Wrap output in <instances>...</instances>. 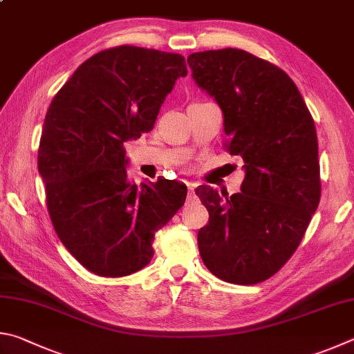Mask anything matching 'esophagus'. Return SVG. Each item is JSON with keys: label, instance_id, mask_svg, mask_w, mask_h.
<instances>
[{"label": "esophagus", "instance_id": "34e87169", "mask_svg": "<svg viewBox=\"0 0 354 354\" xmlns=\"http://www.w3.org/2000/svg\"><path fill=\"white\" fill-rule=\"evenodd\" d=\"M187 187H188V191H189V194H194V189H196V187H197V185H196L194 182H187Z\"/></svg>", "mask_w": 354, "mask_h": 354}]
</instances>
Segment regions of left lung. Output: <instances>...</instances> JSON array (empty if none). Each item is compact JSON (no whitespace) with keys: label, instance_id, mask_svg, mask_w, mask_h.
I'll use <instances>...</instances> for the list:
<instances>
[{"label":"left lung","instance_id":"left-lung-1","mask_svg":"<svg viewBox=\"0 0 354 354\" xmlns=\"http://www.w3.org/2000/svg\"><path fill=\"white\" fill-rule=\"evenodd\" d=\"M188 65L222 109L224 147L245 169L241 193L196 189L209 214L197 233L202 261L227 283H261L294 255L319 207L314 120L281 68L243 49L194 53Z\"/></svg>","mask_w":354,"mask_h":354}]
</instances>
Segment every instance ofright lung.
Listing matches in <instances>:
<instances>
[{"instance_id": "right-lung-1", "label": "right lung", "mask_w": 354, "mask_h": 354, "mask_svg": "<svg viewBox=\"0 0 354 354\" xmlns=\"http://www.w3.org/2000/svg\"><path fill=\"white\" fill-rule=\"evenodd\" d=\"M187 74L180 54L109 48L85 60L49 105L37 155L48 213L62 244L95 275L146 268L155 233L183 207V183L129 180L124 142L151 132Z\"/></svg>"}]
</instances>
